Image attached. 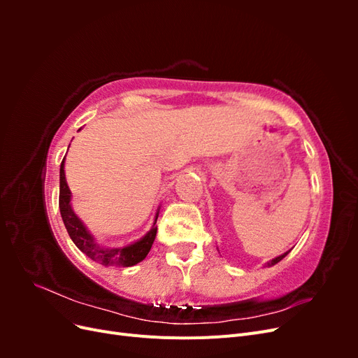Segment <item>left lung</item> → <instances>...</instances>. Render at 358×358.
<instances>
[{
  "label": "left lung",
  "mask_w": 358,
  "mask_h": 358,
  "mask_svg": "<svg viewBox=\"0 0 358 358\" xmlns=\"http://www.w3.org/2000/svg\"><path fill=\"white\" fill-rule=\"evenodd\" d=\"M289 251H291V249H289ZM289 251H287V252H284L282 255H279V257H275V258H272V259H270V262H267L266 264H264V267H272V266H275V264H278L279 262H280V259H282V258H285L288 254H289Z\"/></svg>",
  "instance_id": "left-lung-1"
}]
</instances>
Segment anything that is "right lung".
I'll return each instance as SVG.
<instances>
[{
  "label": "right lung",
  "mask_w": 358,
  "mask_h": 358,
  "mask_svg": "<svg viewBox=\"0 0 358 358\" xmlns=\"http://www.w3.org/2000/svg\"><path fill=\"white\" fill-rule=\"evenodd\" d=\"M70 148V146H69ZM59 212L64 225L69 231L70 239L78 246L80 251L90 257L92 262L100 263L103 266H116V267H129L140 262H143L149 254L150 248L157 236V220L159 213V206L154 216V224L150 230L140 237V239L127 243L109 246L103 245L94 237V234L88 230V227L74 213L71 206V191L67 185L66 179V157H64L59 169Z\"/></svg>",
  "instance_id": "obj_1"
}]
</instances>
